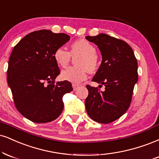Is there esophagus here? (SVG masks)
Here are the masks:
<instances>
[{"label":"esophagus","instance_id":"obj_1","mask_svg":"<svg viewBox=\"0 0 159 159\" xmlns=\"http://www.w3.org/2000/svg\"><path fill=\"white\" fill-rule=\"evenodd\" d=\"M78 87H79V85H78V84H72V88H73V90H76V89H77L78 88Z\"/></svg>","mask_w":159,"mask_h":159}]
</instances>
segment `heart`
Here are the masks:
<instances>
[{"label": "heart", "instance_id": "heart-1", "mask_svg": "<svg viewBox=\"0 0 159 159\" xmlns=\"http://www.w3.org/2000/svg\"><path fill=\"white\" fill-rule=\"evenodd\" d=\"M96 49L95 47L84 39L78 40L72 43L70 52L63 47H59L55 51V62L61 67H66L69 64L71 57H78L76 61L78 66L69 67L61 72V78L73 84H78L87 78L88 71L94 72L96 70Z\"/></svg>", "mask_w": 159, "mask_h": 159}]
</instances>
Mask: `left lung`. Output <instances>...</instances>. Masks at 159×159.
Listing matches in <instances>:
<instances>
[{
  "label": "left lung",
  "instance_id": "8db88e82",
  "mask_svg": "<svg viewBox=\"0 0 159 159\" xmlns=\"http://www.w3.org/2000/svg\"><path fill=\"white\" fill-rule=\"evenodd\" d=\"M101 52L102 61L92 81L104 85L105 90L87 85V114L95 121L109 124L127 112L138 81V62L129 45L122 40L101 33L86 36Z\"/></svg>",
  "mask_w": 159,
  "mask_h": 159
}]
</instances>
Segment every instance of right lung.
<instances>
[{
    "label": "right lung",
    "mask_w": 159,
    "mask_h": 159,
    "mask_svg": "<svg viewBox=\"0 0 159 159\" xmlns=\"http://www.w3.org/2000/svg\"><path fill=\"white\" fill-rule=\"evenodd\" d=\"M70 38L64 33L39 30L26 35L12 49L7 82L17 110L32 122L56 119L64 109L63 96L72 90L67 81L54 83L60 70L53 55Z\"/></svg>",
    "instance_id": "1"
}]
</instances>
